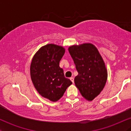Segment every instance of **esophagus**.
Segmentation results:
<instances>
[{"label":"esophagus","mask_w":131,"mask_h":131,"mask_svg":"<svg viewBox=\"0 0 131 131\" xmlns=\"http://www.w3.org/2000/svg\"><path fill=\"white\" fill-rule=\"evenodd\" d=\"M70 79V80L72 81V82H73V83H74V78H73V77H71Z\"/></svg>","instance_id":"1"}]
</instances>
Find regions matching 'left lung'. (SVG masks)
Segmentation results:
<instances>
[{"mask_svg":"<svg viewBox=\"0 0 131 131\" xmlns=\"http://www.w3.org/2000/svg\"><path fill=\"white\" fill-rule=\"evenodd\" d=\"M68 51L78 72L74 83L82 97L92 101L100 94L107 80V71L98 49L90 43L72 46Z\"/></svg>","mask_w":131,"mask_h":131,"instance_id":"8db88e82","label":"left lung"}]
</instances>
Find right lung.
<instances>
[{
    "instance_id": "obj_1",
    "label": "right lung",
    "mask_w": 131,
    "mask_h": 131,
    "mask_svg": "<svg viewBox=\"0 0 131 131\" xmlns=\"http://www.w3.org/2000/svg\"><path fill=\"white\" fill-rule=\"evenodd\" d=\"M64 52L63 47L47 44L36 53L31 63L30 74L36 89L40 95L52 102L62 97L72 84L64 77L63 70L59 67Z\"/></svg>"
}]
</instances>
